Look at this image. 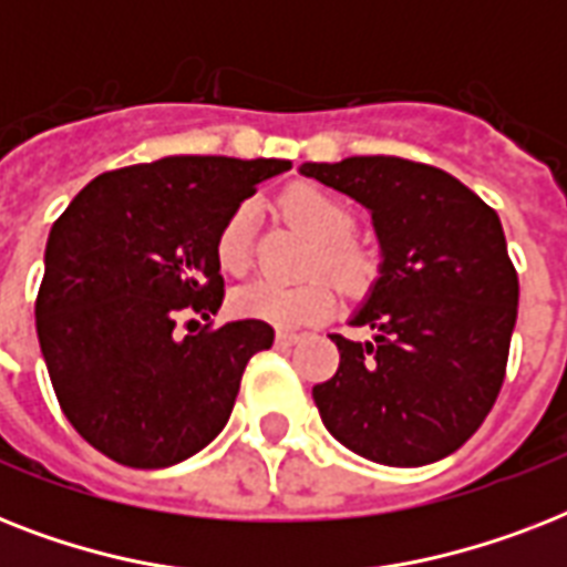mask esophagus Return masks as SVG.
<instances>
[{
    "label": "esophagus",
    "instance_id": "obj_1",
    "mask_svg": "<svg viewBox=\"0 0 567 567\" xmlns=\"http://www.w3.org/2000/svg\"><path fill=\"white\" fill-rule=\"evenodd\" d=\"M300 341V336L297 332H291V329H276V344H282V347H291Z\"/></svg>",
    "mask_w": 567,
    "mask_h": 567
}]
</instances>
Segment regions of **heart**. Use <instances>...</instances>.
<instances>
[{
	"label": "heart",
	"mask_w": 567,
	"mask_h": 567,
	"mask_svg": "<svg viewBox=\"0 0 567 567\" xmlns=\"http://www.w3.org/2000/svg\"><path fill=\"white\" fill-rule=\"evenodd\" d=\"M282 212L300 229L318 240V252L311 256V270H329L336 282L350 293L371 288L377 276V258L364 247L353 244V212L338 196L318 185H293L282 194ZM217 265L226 274H244L252 258V208L238 205L226 217L217 235ZM336 306V288L329 279H309L302 285H279L270 279L240 285L231 293V309L240 318L265 320L274 327H302L323 320Z\"/></svg>",
	"instance_id": "b5f03b06"
}]
</instances>
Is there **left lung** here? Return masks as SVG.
I'll return each instance as SVG.
<instances>
[{"mask_svg":"<svg viewBox=\"0 0 567 567\" xmlns=\"http://www.w3.org/2000/svg\"><path fill=\"white\" fill-rule=\"evenodd\" d=\"M302 176L371 212L379 279L332 336L336 377L311 388L320 421L347 450L421 467L465 444L501 394L518 318V274L501 217L450 173L394 155L302 164Z\"/></svg>","mask_w":567,"mask_h":567,"instance_id":"left-lung-1","label":"left lung"}]
</instances>
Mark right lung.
Here are the masks:
<instances>
[{
    "instance_id": "right-lung-1",
    "label": "right lung",
    "mask_w": 567,
    "mask_h": 567,
    "mask_svg": "<svg viewBox=\"0 0 567 567\" xmlns=\"http://www.w3.org/2000/svg\"><path fill=\"white\" fill-rule=\"evenodd\" d=\"M285 171L279 158L171 155L102 173L58 217L34 318L58 403L91 447L153 471L226 426L274 327L231 320L179 336L176 320L217 315L223 223Z\"/></svg>"
}]
</instances>
